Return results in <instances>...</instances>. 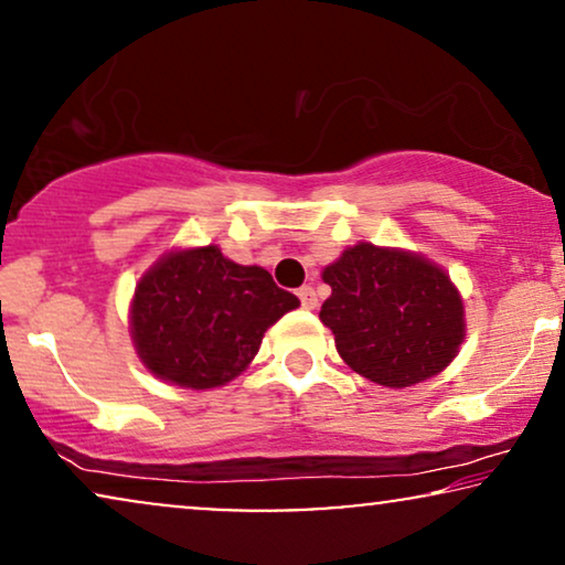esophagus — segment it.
Here are the masks:
<instances>
[{
	"label": "esophagus",
	"instance_id": "esophagus-1",
	"mask_svg": "<svg viewBox=\"0 0 565 565\" xmlns=\"http://www.w3.org/2000/svg\"><path fill=\"white\" fill-rule=\"evenodd\" d=\"M298 298H301V306L306 311H315L319 306L317 294H315V288H311V285H303V288L298 290Z\"/></svg>",
	"mask_w": 565,
	"mask_h": 565
}]
</instances>
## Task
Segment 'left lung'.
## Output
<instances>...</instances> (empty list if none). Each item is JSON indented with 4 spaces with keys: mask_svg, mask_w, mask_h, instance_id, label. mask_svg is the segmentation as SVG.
Segmentation results:
<instances>
[{
    "mask_svg": "<svg viewBox=\"0 0 565 565\" xmlns=\"http://www.w3.org/2000/svg\"><path fill=\"white\" fill-rule=\"evenodd\" d=\"M332 296L319 319L361 377L403 390L440 374L466 338L463 298L440 264L359 241L322 269Z\"/></svg>",
    "mask_w": 565,
    "mask_h": 565,
    "instance_id": "8db88e82",
    "label": "left lung"
}]
</instances>
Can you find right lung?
<instances>
[{
  "mask_svg": "<svg viewBox=\"0 0 565 565\" xmlns=\"http://www.w3.org/2000/svg\"><path fill=\"white\" fill-rule=\"evenodd\" d=\"M298 306L267 269L235 264L217 243L172 248L136 282L130 340L157 380L214 390L246 372L264 332Z\"/></svg>",
  "mask_w": 565,
  "mask_h": 565,
  "instance_id": "1",
  "label": "right lung"
}]
</instances>
